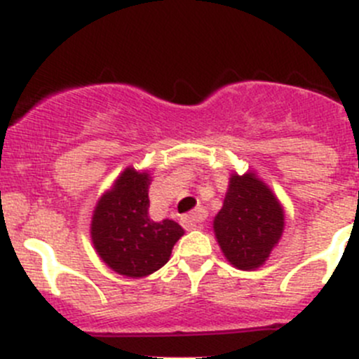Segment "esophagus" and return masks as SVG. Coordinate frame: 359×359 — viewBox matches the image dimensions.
Listing matches in <instances>:
<instances>
[{"mask_svg":"<svg viewBox=\"0 0 359 359\" xmlns=\"http://www.w3.org/2000/svg\"><path fill=\"white\" fill-rule=\"evenodd\" d=\"M206 219V213L205 210H194V212H191L189 215H184L182 217V226L184 229L191 231V229H196V227H200V224L203 220Z\"/></svg>","mask_w":359,"mask_h":359,"instance_id":"34e87169","label":"esophagus"}]
</instances>
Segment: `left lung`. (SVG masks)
Returning <instances> with one entry per match:
<instances>
[{
	"mask_svg": "<svg viewBox=\"0 0 359 359\" xmlns=\"http://www.w3.org/2000/svg\"><path fill=\"white\" fill-rule=\"evenodd\" d=\"M285 229V212L273 191L253 172L233 173L213 231L224 257L241 271L269 259Z\"/></svg>",
	"mask_w": 359,
	"mask_h": 359,
	"instance_id": "obj_1",
	"label": "left lung"
}]
</instances>
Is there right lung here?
Returning a JSON list of instances; mask_svg holds the SVG:
<instances>
[{
    "label": "right lung",
    "instance_id": "obj_1",
    "mask_svg": "<svg viewBox=\"0 0 359 359\" xmlns=\"http://www.w3.org/2000/svg\"><path fill=\"white\" fill-rule=\"evenodd\" d=\"M151 175L126 168L93 210L90 234L100 259L128 278L153 274L168 262L184 229L173 220L149 217Z\"/></svg>",
    "mask_w": 359,
    "mask_h": 359
}]
</instances>
